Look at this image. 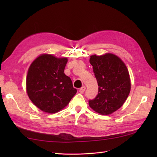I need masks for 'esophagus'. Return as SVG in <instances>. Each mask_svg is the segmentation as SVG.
<instances>
[{
	"mask_svg": "<svg viewBox=\"0 0 157 157\" xmlns=\"http://www.w3.org/2000/svg\"><path fill=\"white\" fill-rule=\"evenodd\" d=\"M85 90H86V87L85 86H82V87L79 89V92L81 93V94H82V93H84V91H85Z\"/></svg>",
	"mask_w": 157,
	"mask_h": 157,
	"instance_id": "obj_1",
	"label": "esophagus"
}]
</instances>
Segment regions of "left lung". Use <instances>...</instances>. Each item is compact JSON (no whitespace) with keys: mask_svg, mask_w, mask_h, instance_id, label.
Returning a JSON list of instances; mask_svg holds the SVG:
<instances>
[{"mask_svg":"<svg viewBox=\"0 0 157 157\" xmlns=\"http://www.w3.org/2000/svg\"><path fill=\"white\" fill-rule=\"evenodd\" d=\"M98 86L96 97L89 106L102 115H111L121 108L131 90V79L125 64L113 53L93 55L90 58Z\"/></svg>","mask_w":157,"mask_h":157,"instance_id":"left-lung-1","label":"left lung"}]
</instances>
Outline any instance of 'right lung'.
I'll return each mask as SVG.
<instances>
[{"instance_id":"obj_1","label":"right lung","mask_w":157,"mask_h":157,"mask_svg":"<svg viewBox=\"0 0 157 157\" xmlns=\"http://www.w3.org/2000/svg\"><path fill=\"white\" fill-rule=\"evenodd\" d=\"M68 59L42 54L33 61L26 77V92L36 107L47 113L64 109L77 90L64 70Z\"/></svg>"}]
</instances>
